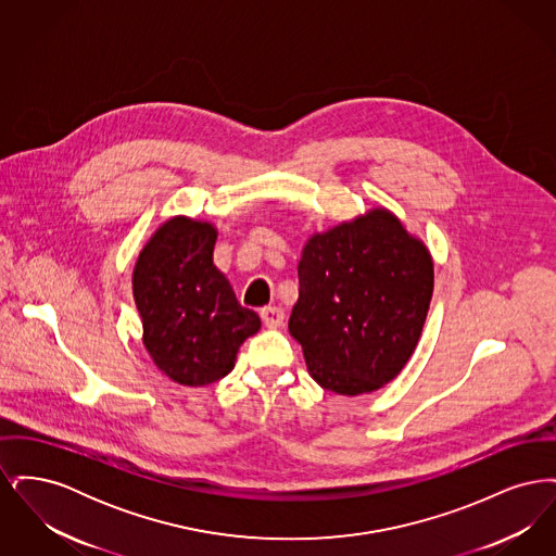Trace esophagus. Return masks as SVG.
Masks as SVG:
<instances>
[{
	"instance_id": "1",
	"label": "esophagus",
	"mask_w": 556,
	"mask_h": 556,
	"mask_svg": "<svg viewBox=\"0 0 556 556\" xmlns=\"http://www.w3.org/2000/svg\"><path fill=\"white\" fill-rule=\"evenodd\" d=\"M261 317H263V323H265L268 329H277V327L283 325L286 313L279 306H266V308L261 311Z\"/></svg>"
}]
</instances>
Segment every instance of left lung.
<instances>
[{
  "label": "left lung",
  "instance_id": "obj_1",
  "mask_svg": "<svg viewBox=\"0 0 556 556\" xmlns=\"http://www.w3.org/2000/svg\"><path fill=\"white\" fill-rule=\"evenodd\" d=\"M290 333L311 377L340 396L370 394L404 369L424 331L433 261L394 212L370 208L306 241Z\"/></svg>",
  "mask_w": 556,
  "mask_h": 556
}]
</instances>
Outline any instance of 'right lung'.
<instances>
[{"label":"right lung","mask_w":556,"mask_h":556,"mask_svg":"<svg viewBox=\"0 0 556 556\" xmlns=\"http://www.w3.org/2000/svg\"><path fill=\"white\" fill-rule=\"evenodd\" d=\"M216 227L173 216L139 252L132 298L154 365L181 386H208L236 367L239 345L261 329L212 263Z\"/></svg>","instance_id":"obj_1"}]
</instances>
